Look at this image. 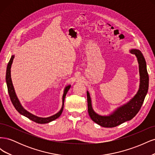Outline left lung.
<instances>
[{
  "mask_svg": "<svg viewBox=\"0 0 155 155\" xmlns=\"http://www.w3.org/2000/svg\"><path fill=\"white\" fill-rule=\"evenodd\" d=\"M130 52L137 56L139 64L140 84L137 94L128 103L118 108L109 116H100L93 110L90 94L87 92L88 112L91 118L97 124L104 127H114L127 121L130 120L137 114L143 104L149 88V75L147 73L146 62L141 51L132 49Z\"/></svg>",
  "mask_w": 155,
  "mask_h": 155,
  "instance_id": "left-lung-1",
  "label": "left lung"
}]
</instances>
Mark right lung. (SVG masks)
Returning <instances> with one entry per match:
<instances>
[{
  "instance_id": "right-lung-1",
  "label": "right lung",
  "mask_w": 155,
  "mask_h": 155,
  "mask_svg": "<svg viewBox=\"0 0 155 155\" xmlns=\"http://www.w3.org/2000/svg\"><path fill=\"white\" fill-rule=\"evenodd\" d=\"M13 59H14V55H12L10 60V61H9V63L8 64L7 70H6V84H7V87H8V91L9 93V96H10V100L12 102V104L13 105L14 107L15 108V109L18 112H19L21 114L27 117L28 118H29L30 120H32L33 121H34V122H36L37 124H47V123H49V122H50V121H54V120L59 118L63 112L64 98H65V96H66L67 93L68 92V90L70 88V85L67 86L66 88H64V94L63 96V106L61 107V109L60 111L59 112H58L57 114H55V115H53L51 116H50V117H48V118H40V117L33 115L32 114L30 113L29 112L26 110L24 108L22 107V105H21L20 102H19V101H18V98L15 94V90H14V88H13V84H12V78H11V67H12V64L13 63Z\"/></svg>"
}]
</instances>
